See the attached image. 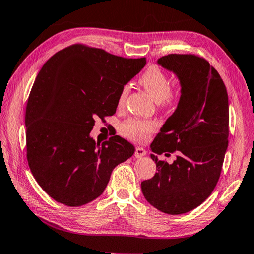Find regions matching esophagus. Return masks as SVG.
I'll return each mask as SVG.
<instances>
[{
    "mask_svg": "<svg viewBox=\"0 0 254 254\" xmlns=\"http://www.w3.org/2000/svg\"><path fill=\"white\" fill-rule=\"evenodd\" d=\"M145 154H147V151H145L143 148H141V147H136L135 148V152H134L135 158H141V157L145 156Z\"/></svg>",
    "mask_w": 254,
    "mask_h": 254,
    "instance_id": "esophagus-1",
    "label": "esophagus"
}]
</instances>
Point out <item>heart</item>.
<instances>
[{"label":"heart","instance_id":"heart-1","mask_svg":"<svg viewBox=\"0 0 254 254\" xmlns=\"http://www.w3.org/2000/svg\"><path fill=\"white\" fill-rule=\"evenodd\" d=\"M140 84L145 91L153 97L159 106L165 110H171L177 106L182 98L183 86L179 80L169 81L165 71L157 66H151L145 70L139 78ZM130 88L124 85L121 88L118 98L119 106L126 104ZM158 124L154 121L141 119H130L122 123V134L135 142H142L157 130Z\"/></svg>","mask_w":254,"mask_h":254}]
</instances>
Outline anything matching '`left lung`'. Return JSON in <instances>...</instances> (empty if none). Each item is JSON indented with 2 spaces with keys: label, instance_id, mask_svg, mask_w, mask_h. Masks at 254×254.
<instances>
[{
  "label": "left lung",
  "instance_id": "8db88e82",
  "mask_svg": "<svg viewBox=\"0 0 254 254\" xmlns=\"http://www.w3.org/2000/svg\"><path fill=\"white\" fill-rule=\"evenodd\" d=\"M158 64L177 74L183 94L151 150L177 158L168 163L151 154L158 173L141 189L153 207L178 215L207 199L220 179L229 144V98L220 74L198 55L170 54Z\"/></svg>",
  "mask_w": 254,
  "mask_h": 254
}]
</instances>
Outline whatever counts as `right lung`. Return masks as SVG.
<instances>
[{
	"label": "right lung",
	"mask_w": 254,
	"mask_h": 254,
	"mask_svg": "<svg viewBox=\"0 0 254 254\" xmlns=\"http://www.w3.org/2000/svg\"><path fill=\"white\" fill-rule=\"evenodd\" d=\"M145 63L75 44L42 66L25 111L27 160L51 198L71 207L96 199L115 167L134 153L121 136L100 144L89 133L96 119L115 113L120 91Z\"/></svg>",
	"instance_id": "right-lung-1"
}]
</instances>
